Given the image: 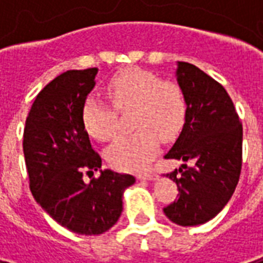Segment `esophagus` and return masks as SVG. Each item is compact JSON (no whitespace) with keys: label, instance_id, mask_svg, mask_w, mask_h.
<instances>
[{"label":"esophagus","instance_id":"obj_1","mask_svg":"<svg viewBox=\"0 0 263 263\" xmlns=\"http://www.w3.org/2000/svg\"><path fill=\"white\" fill-rule=\"evenodd\" d=\"M138 179L139 180H156L157 176L154 173H142V175H138Z\"/></svg>","mask_w":263,"mask_h":263}]
</instances>
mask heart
<instances>
[{
	"label": "heart",
	"mask_w": 263,
	"mask_h": 263,
	"mask_svg": "<svg viewBox=\"0 0 263 263\" xmlns=\"http://www.w3.org/2000/svg\"><path fill=\"white\" fill-rule=\"evenodd\" d=\"M106 92L119 110L134 109L132 125L138 128L107 148V161L119 171H142L158 152L160 139L172 140L181 131L187 115L185 95L177 83L140 68L117 72L107 82ZM82 120L95 139L106 142L116 135V113L101 99L84 101Z\"/></svg>",
	"instance_id": "b5f03b06"
}]
</instances>
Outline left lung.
I'll list each match as a JSON object with an SVG mask.
<instances>
[{
	"label": "left lung",
	"instance_id": "1",
	"mask_svg": "<svg viewBox=\"0 0 263 263\" xmlns=\"http://www.w3.org/2000/svg\"><path fill=\"white\" fill-rule=\"evenodd\" d=\"M176 80L187 115L165 158L191 166L166 175L177 184L179 198L164 213L175 224L194 227L214 218L231 199L241 171L243 128L228 92L199 68L179 61Z\"/></svg>",
	"mask_w": 263,
	"mask_h": 263
}]
</instances>
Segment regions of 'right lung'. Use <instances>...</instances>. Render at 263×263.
<instances>
[{
  "instance_id": "obj_1",
  "label": "right lung",
  "mask_w": 263,
  "mask_h": 263,
  "mask_svg": "<svg viewBox=\"0 0 263 263\" xmlns=\"http://www.w3.org/2000/svg\"><path fill=\"white\" fill-rule=\"evenodd\" d=\"M98 68L67 71L35 98L26 120L23 152L35 200L61 227L79 235H101L117 222L131 175L101 169L91 147L82 109L95 86ZM100 171L90 183L84 173Z\"/></svg>"
}]
</instances>
